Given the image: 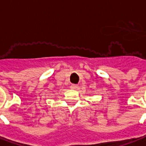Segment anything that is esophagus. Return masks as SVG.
<instances>
[{
    "label": "esophagus",
    "instance_id": "obj_1",
    "mask_svg": "<svg viewBox=\"0 0 146 146\" xmlns=\"http://www.w3.org/2000/svg\"><path fill=\"white\" fill-rule=\"evenodd\" d=\"M70 88H71L72 90H77V88H78V86H77V85H75V84H72V85L70 86Z\"/></svg>",
    "mask_w": 146,
    "mask_h": 146
}]
</instances>
